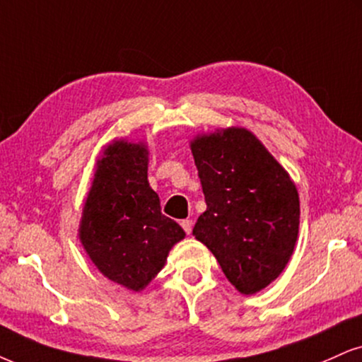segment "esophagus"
Segmentation results:
<instances>
[{"mask_svg":"<svg viewBox=\"0 0 362 362\" xmlns=\"http://www.w3.org/2000/svg\"><path fill=\"white\" fill-rule=\"evenodd\" d=\"M181 226H182V230L186 231V233H191V230H193V220H189V218H186V220H182L181 221Z\"/></svg>","mask_w":362,"mask_h":362,"instance_id":"esophagus-1","label":"esophagus"}]
</instances>
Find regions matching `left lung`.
Here are the masks:
<instances>
[{"label": "left lung", "instance_id": "obj_1", "mask_svg": "<svg viewBox=\"0 0 362 362\" xmlns=\"http://www.w3.org/2000/svg\"><path fill=\"white\" fill-rule=\"evenodd\" d=\"M189 147L206 199L193 236L240 293L260 292L282 274L296 248V182L245 127L198 134Z\"/></svg>", "mask_w": 362, "mask_h": 362}]
</instances>
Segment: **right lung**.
Here are the masks:
<instances>
[{
  "mask_svg": "<svg viewBox=\"0 0 362 362\" xmlns=\"http://www.w3.org/2000/svg\"><path fill=\"white\" fill-rule=\"evenodd\" d=\"M144 141L114 139L97 159L83 203L78 238L102 275L141 292L166 265L185 230L160 213L159 196L147 181Z\"/></svg>",
  "mask_w": 362,
  "mask_h": 362,
  "instance_id": "1",
  "label": "right lung"
}]
</instances>
